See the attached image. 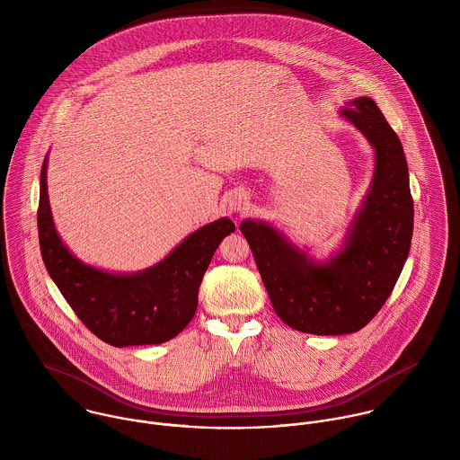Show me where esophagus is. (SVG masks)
<instances>
[{"mask_svg": "<svg viewBox=\"0 0 460 460\" xmlns=\"http://www.w3.org/2000/svg\"><path fill=\"white\" fill-rule=\"evenodd\" d=\"M228 208L230 212H237V214H244L250 208V198L243 191L234 193L232 197L228 198Z\"/></svg>", "mask_w": 460, "mask_h": 460, "instance_id": "1", "label": "esophagus"}]
</instances>
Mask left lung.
I'll return each instance as SVG.
<instances>
[{
    "mask_svg": "<svg viewBox=\"0 0 460 460\" xmlns=\"http://www.w3.org/2000/svg\"><path fill=\"white\" fill-rule=\"evenodd\" d=\"M341 117L376 148V175L347 244L328 263L310 261L265 223L246 219V237L276 315L310 334L365 328L383 308L409 255L414 207L402 143L370 97L350 101Z\"/></svg>",
    "mask_w": 460,
    "mask_h": 460,
    "instance_id": "left-lung-1",
    "label": "left lung"
}]
</instances>
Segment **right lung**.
I'll return each instance as SVG.
<instances>
[{
    "label": "right lung",
    "mask_w": 460,
    "mask_h": 460,
    "mask_svg": "<svg viewBox=\"0 0 460 460\" xmlns=\"http://www.w3.org/2000/svg\"><path fill=\"white\" fill-rule=\"evenodd\" d=\"M46 163L37 210L40 253L79 321L115 347L163 343L177 336L195 317L201 278L235 225L217 219L184 239L163 262L129 276L110 274L79 262L60 241L48 199Z\"/></svg>",
    "instance_id": "obj_1"
}]
</instances>
